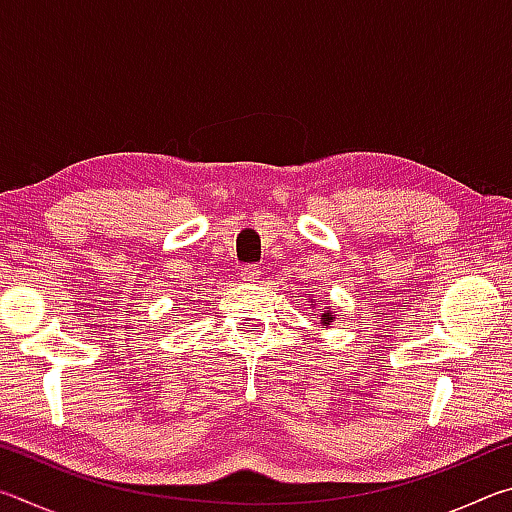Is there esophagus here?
Returning a JSON list of instances; mask_svg holds the SVG:
<instances>
[{
    "label": "esophagus",
    "mask_w": 512,
    "mask_h": 512,
    "mask_svg": "<svg viewBox=\"0 0 512 512\" xmlns=\"http://www.w3.org/2000/svg\"><path fill=\"white\" fill-rule=\"evenodd\" d=\"M259 266H255V264H246L244 268H241V280L244 282H257L259 280Z\"/></svg>",
    "instance_id": "obj_1"
}]
</instances>
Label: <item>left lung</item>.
<instances>
[{
    "mask_svg": "<svg viewBox=\"0 0 512 512\" xmlns=\"http://www.w3.org/2000/svg\"><path fill=\"white\" fill-rule=\"evenodd\" d=\"M329 323H332V316L325 314V316H323V325H329Z\"/></svg>",
    "mask_w": 512,
    "mask_h": 512,
    "instance_id": "left-lung-1",
    "label": "left lung"
}]
</instances>
